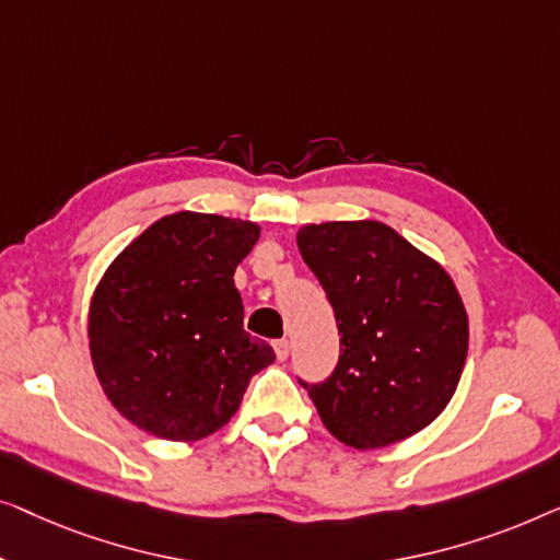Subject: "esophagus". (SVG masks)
I'll return each instance as SVG.
<instances>
[{
	"instance_id": "1",
	"label": "esophagus",
	"mask_w": 560,
	"mask_h": 560,
	"mask_svg": "<svg viewBox=\"0 0 560 560\" xmlns=\"http://www.w3.org/2000/svg\"><path fill=\"white\" fill-rule=\"evenodd\" d=\"M273 352H277L279 360L289 358V340H277L273 342Z\"/></svg>"
}]
</instances>
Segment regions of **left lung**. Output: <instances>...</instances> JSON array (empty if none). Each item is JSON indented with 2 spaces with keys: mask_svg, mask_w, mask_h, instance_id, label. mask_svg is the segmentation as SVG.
<instances>
[{
  "mask_svg": "<svg viewBox=\"0 0 560 560\" xmlns=\"http://www.w3.org/2000/svg\"><path fill=\"white\" fill-rule=\"evenodd\" d=\"M296 246L340 329L335 373L302 381L322 423L352 448L419 434L452 400L467 360L469 322L452 277L377 220L304 225Z\"/></svg>",
  "mask_w": 560,
  "mask_h": 560,
  "instance_id": "left-lung-1",
  "label": "left lung"
}]
</instances>
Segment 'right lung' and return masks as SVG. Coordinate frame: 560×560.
<instances>
[{
	"mask_svg": "<svg viewBox=\"0 0 560 560\" xmlns=\"http://www.w3.org/2000/svg\"><path fill=\"white\" fill-rule=\"evenodd\" d=\"M261 228L172 212L133 238L93 291L89 348L101 388L133 427L198 441L238 411L271 345L243 329L233 273Z\"/></svg>",
	"mask_w": 560,
	"mask_h": 560,
	"instance_id": "obj_1",
	"label": "right lung"
}]
</instances>
